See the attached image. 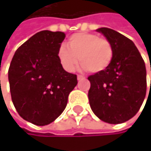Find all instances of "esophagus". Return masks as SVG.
<instances>
[{"mask_svg": "<svg viewBox=\"0 0 151 151\" xmlns=\"http://www.w3.org/2000/svg\"><path fill=\"white\" fill-rule=\"evenodd\" d=\"M77 79H78V81H82V80H85V77L81 76V75H78Z\"/></svg>", "mask_w": 151, "mask_h": 151, "instance_id": "34e87169", "label": "esophagus"}]
</instances>
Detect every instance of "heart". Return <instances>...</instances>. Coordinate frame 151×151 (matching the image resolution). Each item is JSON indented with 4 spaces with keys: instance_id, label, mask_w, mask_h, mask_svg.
I'll list each match as a JSON object with an SVG mask.
<instances>
[{
    "instance_id": "b5f03b06",
    "label": "heart",
    "mask_w": 151,
    "mask_h": 151,
    "mask_svg": "<svg viewBox=\"0 0 151 151\" xmlns=\"http://www.w3.org/2000/svg\"><path fill=\"white\" fill-rule=\"evenodd\" d=\"M57 56L62 68L68 72L75 70L80 58L83 70L99 73L111 64L113 50L111 43L105 38L94 33L79 32L69 38L67 47H60Z\"/></svg>"
}]
</instances>
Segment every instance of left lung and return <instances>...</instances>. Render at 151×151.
<instances>
[{
    "label": "left lung",
    "mask_w": 151,
    "mask_h": 151,
    "mask_svg": "<svg viewBox=\"0 0 151 151\" xmlns=\"http://www.w3.org/2000/svg\"><path fill=\"white\" fill-rule=\"evenodd\" d=\"M96 31L111 43L113 57L107 70L88 78L90 105L94 114L105 122L123 123L137 114L144 101L146 67L131 40L109 28Z\"/></svg>",
    "instance_id": "left-lung-1"
}]
</instances>
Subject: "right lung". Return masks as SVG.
Returning <instances> with one entry per match:
<instances>
[{
	"label": "right lung",
	"mask_w": 151,
	"mask_h": 151,
	"mask_svg": "<svg viewBox=\"0 0 151 151\" xmlns=\"http://www.w3.org/2000/svg\"><path fill=\"white\" fill-rule=\"evenodd\" d=\"M65 39L61 32L42 31L15 51L8 71L13 105L25 120L38 126L54 121L64 111L77 76L58 60Z\"/></svg>",
	"instance_id": "obj_1"
}]
</instances>
